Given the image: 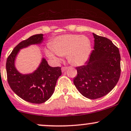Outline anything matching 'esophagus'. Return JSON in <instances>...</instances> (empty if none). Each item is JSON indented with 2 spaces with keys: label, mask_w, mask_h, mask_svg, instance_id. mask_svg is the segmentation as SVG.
<instances>
[{
  "label": "esophagus",
  "mask_w": 131,
  "mask_h": 131,
  "mask_svg": "<svg viewBox=\"0 0 131 131\" xmlns=\"http://www.w3.org/2000/svg\"><path fill=\"white\" fill-rule=\"evenodd\" d=\"M67 68H68L67 67H62L61 68V71L63 72L64 71H65L67 70Z\"/></svg>",
  "instance_id": "34e87169"
}]
</instances>
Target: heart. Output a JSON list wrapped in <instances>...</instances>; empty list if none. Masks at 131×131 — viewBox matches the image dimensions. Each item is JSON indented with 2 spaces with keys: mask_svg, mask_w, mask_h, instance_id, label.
Wrapping results in <instances>:
<instances>
[{
  "mask_svg": "<svg viewBox=\"0 0 131 131\" xmlns=\"http://www.w3.org/2000/svg\"><path fill=\"white\" fill-rule=\"evenodd\" d=\"M91 52L90 41L87 37L75 34H66L55 38L46 50L47 56L56 62L67 54V59L75 66L83 65Z\"/></svg>",
  "mask_w": 131,
  "mask_h": 131,
  "instance_id": "1",
  "label": "heart"
}]
</instances>
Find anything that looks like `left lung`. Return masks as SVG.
I'll return each mask as SVG.
<instances>
[{
    "label": "left lung",
    "mask_w": 131,
    "mask_h": 131,
    "mask_svg": "<svg viewBox=\"0 0 131 131\" xmlns=\"http://www.w3.org/2000/svg\"><path fill=\"white\" fill-rule=\"evenodd\" d=\"M94 49L85 64L77 67L73 79L76 89L90 100L107 94L120 77V54L118 48L108 38L93 34Z\"/></svg>",
    "instance_id": "8db88e82"
}]
</instances>
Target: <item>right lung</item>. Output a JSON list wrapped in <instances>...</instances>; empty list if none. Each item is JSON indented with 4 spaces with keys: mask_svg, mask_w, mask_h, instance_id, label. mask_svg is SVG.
I'll return each instance as SVG.
<instances>
[{
    "mask_svg": "<svg viewBox=\"0 0 131 131\" xmlns=\"http://www.w3.org/2000/svg\"><path fill=\"white\" fill-rule=\"evenodd\" d=\"M43 35L37 34L19 43L8 57L6 63L8 82L19 97L26 101L41 104L51 97L57 81L61 75L60 67H52L42 57L38 67L32 72L23 74L16 67V59L20 50L31 45H40Z\"/></svg>",
    "mask_w": 131,
    "mask_h": 131,
    "instance_id": "obj_1",
    "label": "right lung"
}]
</instances>
